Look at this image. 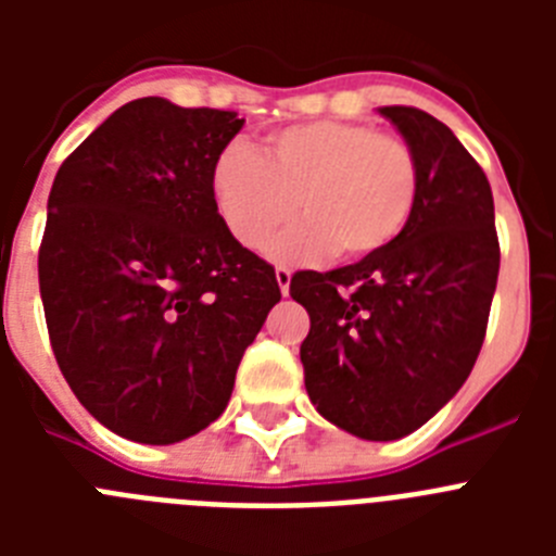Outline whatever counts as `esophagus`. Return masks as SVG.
<instances>
[{
  "mask_svg": "<svg viewBox=\"0 0 556 556\" xmlns=\"http://www.w3.org/2000/svg\"><path fill=\"white\" fill-rule=\"evenodd\" d=\"M275 281H278V289L281 294H289V283H292V273L287 267H278L275 269Z\"/></svg>",
  "mask_w": 556,
  "mask_h": 556,
  "instance_id": "obj_1",
  "label": "esophagus"
}]
</instances>
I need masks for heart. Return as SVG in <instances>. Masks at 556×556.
<instances>
[{
	"label": "heart",
	"instance_id": "heart-1",
	"mask_svg": "<svg viewBox=\"0 0 556 556\" xmlns=\"http://www.w3.org/2000/svg\"><path fill=\"white\" fill-rule=\"evenodd\" d=\"M417 189V159L404 139L342 119L287 127L262 155L230 144L211 172L219 217L248 250L267 248L294 211L306 219L273 248L283 262L384 250L409 223Z\"/></svg>",
	"mask_w": 556,
	"mask_h": 556
}]
</instances>
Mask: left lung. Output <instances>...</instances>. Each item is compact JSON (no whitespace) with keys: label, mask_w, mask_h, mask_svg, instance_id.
Segmentation results:
<instances>
[{"label":"left lung","mask_w":556,"mask_h":556,"mask_svg":"<svg viewBox=\"0 0 556 556\" xmlns=\"http://www.w3.org/2000/svg\"><path fill=\"white\" fill-rule=\"evenodd\" d=\"M412 147L420 189L384 250L331 273H294L308 312L306 392L326 420L362 440H401L459 392L488 331L498 281L493 191L451 127L387 105Z\"/></svg>","instance_id":"8db88e82"}]
</instances>
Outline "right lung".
<instances>
[{
  "label": "right lung",
  "instance_id": "1",
  "mask_svg": "<svg viewBox=\"0 0 556 556\" xmlns=\"http://www.w3.org/2000/svg\"><path fill=\"white\" fill-rule=\"evenodd\" d=\"M244 119L141 97L61 164L38 283L58 367L105 429L147 445L214 424L236 367L281 301L211 194Z\"/></svg>",
  "mask_w": 556,
  "mask_h": 556
}]
</instances>
